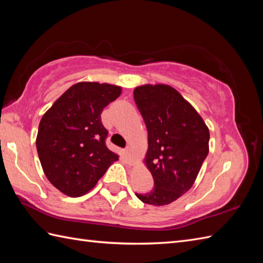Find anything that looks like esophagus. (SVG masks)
I'll return each instance as SVG.
<instances>
[{"mask_svg": "<svg viewBox=\"0 0 263 263\" xmlns=\"http://www.w3.org/2000/svg\"><path fill=\"white\" fill-rule=\"evenodd\" d=\"M124 153H125V155H126V157H128V158H131V149L130 148H125V150H124Z\"/></svg>", "mask_w": 263, "mask_h": 263, "instance_id": "1", "label": "esophagus"}]
</instances>
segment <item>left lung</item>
Here are the masks:
<instances>
[{
	"label": "left lung",
	"instance_id": "obj_1",
	"mask_svg": "<svg viewBox=\"0 0 263 263\" xmlns=\"http://www.w3.org/2000/svg\"><path fill=\"white\" fill-rule=\"evenodd\" d=\"M133 97L148 130L146 164L154 177L152 191L136 195L147 204H170L193 185L209 153V130L170 86L137 87Z\"/></svg>",
	"mask_w": 263,
	"mask_h": 263
}]
</instances>
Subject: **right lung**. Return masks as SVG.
<instances>
[{
    "label": "right lung",
    "mask_w": 263,
    "mask_h": 263,
    "mask_svg": "<svg viewBox=\"0 0 263 263\" xmlns=\"http://www.w3.org/2000/svg\"><path fill=\"white\" fill-rule=\"evenodd\" d=\"M121 90L108 83H76L42 117L36 139L39 160L48 181L69 197L90 191L119 159L106 146L108 131L100 114Z\"/></svg>",
    "instance_id": "right-lung-1"
}]
</instances>
